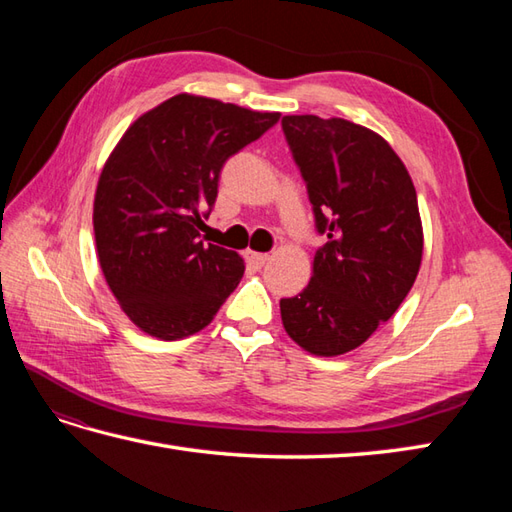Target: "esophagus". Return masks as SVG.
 I'll list each match as a JSON object with an SVG mask.
<instances>
[{
  "mask_svg": "<svg viewBox=\"0 0 512 512\" xmlns=\"http://www.w3.org/2000/svg\"><path fill=\"white\" fill-rule=\"evenodd\" d=\"M246 259H248L250 264H255V266H264L268 259H270V255L268 253H255V250H248Z\"/></svg>",
  "mask_w": 512,
  "mask_h": 512,
  "instance_id": "34e87169",
  "label": "esophagus"
}]
</instances>
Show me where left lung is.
Segmentation results:
<instances>
[{"mask_svg": "<svg viewBox=\"0 0 512 512\" xmlns=\"http://www.w3.org/2000/svg\"><path fill=\"white\" fill-rule=\"evenodd\" d=\"M328 237L310 284L281 299L288 336L317 356L356 350L394 317L422 262V222L407 167L372 129L312 114L281 118Z\"/></svg>", "mask_w": 512, "mask_h": 512, "instance_id": "8db88e82", "label": "left lung"}]
</instances>
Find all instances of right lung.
Listing matches in <instances>:
<instances>
[{"label":"right lung","mask_w":512,"mask_h":512,"mask_svg":"<svg viewBox=\"0 0 512 512\" xmlns=\"http://www.w3.org/2000/svg\"><path fill=\"white\" fill-rule=\"evenodd\" d=\"M279 116L178 94L136 118L107 158L94 195L96 255L123 312L149 336L200 332L237 288L244 259L206 246L200 231L224 162Z\"/></svg>","instance_id":"1"}]
</instances>
